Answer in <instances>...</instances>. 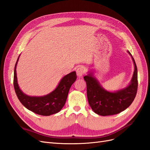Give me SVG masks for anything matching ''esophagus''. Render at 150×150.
Instances as JSON below:
<instances>
[{
  "mask_svg": "<svg viewBox=\"0 0 150 150\" xmlns=\"http://www.w3.org/2000/svg\"><path fill=\"white\" fill-rule=\"evenodd\" d=\"M86 72V67L84 66H80L76 70V74L79 77L82 76Z\"/></svg>",
  "mask_w": 150,
  "mask_h": 150,
  "instance_id": "obj_1",
  "label": "esophagus"
}]
</instances>
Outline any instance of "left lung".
<instances>
[{
	"label": "left lung",
	"instance_id": "1",
	"mask_svg": "<svg viewBox=\"0 0 150 150\" xmlns=\"http://www.w3.org/2000/svg\"><path fill=\"white\" fill-rule=\"evenodd\" d=\"M132 57L134 70L130 84L126 88L116 92L104 89L98 80L90 73L84 77L87 85V96L91 108L96 114L101 116L116 115L125 110L133 103L137 93L138 71L134 58Z\"/></svg>",
	"mask_w": 150,
	"mask_h": 150
}]
</instances>
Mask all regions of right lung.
<instances>
[{
  "mask_svg": "<svg viewBox=\"0 0 150 150\" xmlns=\"http://www.w3.org/2000/svg\"><path fill=\"white\" fill-rule=\"evenodd\" d=\"M19 56L16 63L13 76V86L19 100L27 109L38 115L50 116L60 111L66 103L71 86L77 78L76 71L63 77L57 88L46 96H29L22 91L17 83L16 66Z\"/></svg>",
  "mask_w": 150,
  "mask_h": 150,
  "instance_id": "right-lung-1",
  "label": "right lung"
}]
</instances>
